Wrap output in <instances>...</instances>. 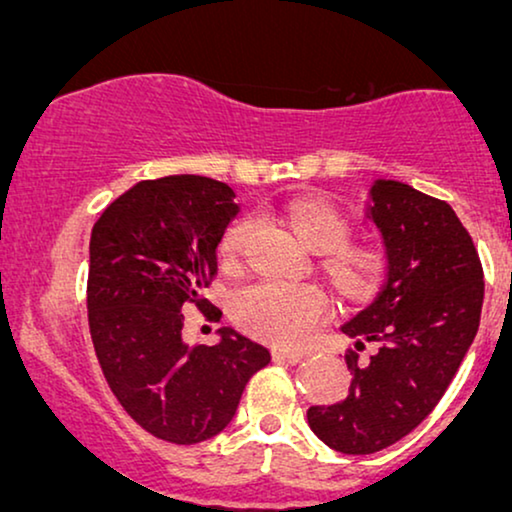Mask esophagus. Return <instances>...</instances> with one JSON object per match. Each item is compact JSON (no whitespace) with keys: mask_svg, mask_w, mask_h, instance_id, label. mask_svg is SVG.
<instances>
[{"mask_svg":"<svg viewBox=\"0 0 512 512\" xmlns=\"http://www.w3.org/2000/svg\"><path fill=\"white\" fill-rule=\"evenodd\" d=\"M272 358L279 362H291V365H295V362H300L302 358H305V351H293V348H274Z\"/></svg>","mask_w":512,"mask_h":512,"instance_id":"esophagus-1","label":"esophagus"}]
</instances>
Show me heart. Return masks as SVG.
I'll use <instances>...</instances> for the list:
<instances>
[{
    "label": "heart",
    "instance_id": "heart-1",
    "mask_svg": "<svg viewBox=\"0 0 512 512\" xmlns=\"http://www.w3.org/2000/svg\"><path fill=\"white\" fill-rule=\"evenodd\" d=\"M284 219L309 249L328 254L323 268L346 298H367L383 272L381 251L346 244L351 224L337 207L321 198H300L284 207ZM251 233V221L228 226L219 244L221 261L235 265ZM330 300L323 288L288 281H256L235 293L231 314L244 332L279 346L307 342L328 314Z\"/></svg>",
    "mask_w": 512,
    "mask_h": 512
}]
</instances>
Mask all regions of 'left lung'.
Instances as JSON below:
<instances>
[{
  "mask_svg": "<svg viewBox=\"0 0 512 512\" xmlns=\"http://www.w3.org/2000/svg\"><path fill=\"white\" fill-rule=\"evenodd\" d=\"M367 214L381 231L388 279L372 305L342 325L351 388L342 402L311 406V432L344 455H372L425 420L462 365L483 309V265L446 201L395 180H376Z\"/></svg>",
  "mask_w": 512,
  "mask_h": 512,
  "instance_id": "obj_1",
  "label": "left lung"
}]
</instances>
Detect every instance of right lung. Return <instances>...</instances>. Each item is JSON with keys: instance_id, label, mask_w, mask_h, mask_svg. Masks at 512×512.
I'll list each match as a JSON object with an SVG mask.
<instances>
[{"instance_id": "right-lung-1", "label": "right lung", "mask_w": 512, "mask_h": 512, "mask_svg": "<svg viewBox=\"0 0 512 512\" xmlns=\"http://www.w3.org/2000/svg\"><path fill=\"white\" fill-rule=\"evenodd\" d=\"M233 189L201 175L145 180L110 203L92 228L87 318L101 372L145 432L194 446L226 429L244 385L270 351L233 328L214 346H187L184 305L210 321L203 291L240 207Z\"/></svg>"}]
</instances>
